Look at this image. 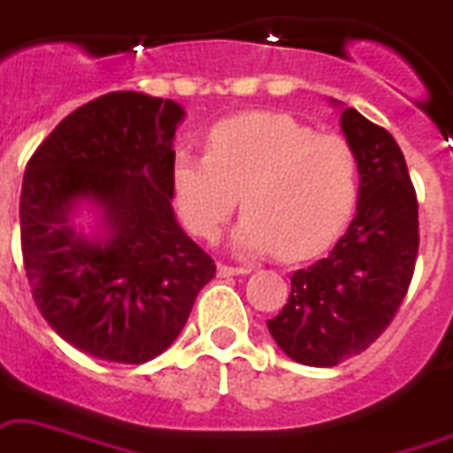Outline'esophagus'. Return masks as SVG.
<instances>
[{"instance_id":"1","label":"esophagus","mask_w":453,"mask_h":453,"mask_svg":"<svg viewBox=\"0 0 453 453\" xmlns=\"http://www.w3.org/2000/svg\"><path fill=\"white\" fill-rule=\"evenodd\" d=\"M251 267H233V265L220 263L219 265V277H239V274H249Z\"/></svg>"}]
</instances>
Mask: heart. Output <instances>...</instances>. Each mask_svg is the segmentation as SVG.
<instances>
[{"mask_svg":"<svg viewBox=\"0 0 453 453\" xmlns=\"http://www.w3.org/2000/svg\"><path fill=\"white\" fill-rule=\"evenodd\" d=\"M360 165L340 134H316L286 113L253 111L220 120L207 134V153L179 149L172 188L183 223L216 239L237 209L234 242L244 251L274 249L307 258L333 242L354 211Z\"/></svg>","mask_w":453,"mask_h":453,"instance_id":"b5f03b06","label":"heart"}]
</instances>
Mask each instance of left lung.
<instances>
[{
	"label": "left lung",
	"mask_w": 453,
	"mask_h": 453,
	"mask_svg": "<svg viewBox=\"0 0 453 453\" xmlns=\"http://www.w3.org/2000/svg\"><path fill=\"white\" fill-rule=\"evenodd\" d=\"M342 130L360 165L358 207L326 258L290 274L270 334L296 363L333 367L365 351L398 314L418 256V202L391 132L356 109Z\"/></svg>",
	"instance_id": "left-lung-1"
}]
</instances>
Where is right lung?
<instances>
[{"label":"right lung","instance_id":"add662e5","mask_svg":"<svg viewBox=\"0 0 453 453\" xmlns=\"http://www.w3.org/2000/svg\"><path fill=\"white\" fill-rule=\"evenodd\" d=\"M183 109L132 90L72 111L29 157L20 190V249L48 326L95 358L139 365L179 337L211 256L172 209V157ZM105 214V237L68 223L79 201Z\"/></svg>","mask_w":453,"mask_h":453}]
</instances>
